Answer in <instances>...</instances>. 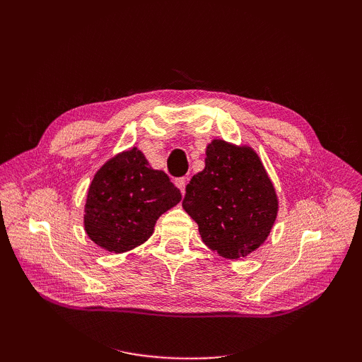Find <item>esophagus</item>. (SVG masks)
<instances>
[{"instance_id": "34e87169", "label": "esophagus", "mask_w": 362, "mask_h": 362, "mask_svg": "<svg viewBox=\"0 0 362 362\" xmlns=\"http://www.w3.org/2000/svg\"><path fill=\"white\" fill-rule=\"evenodd\" d=\"M175 184H177V187L181 190V193L184 194L185 193V185H187V178L185 177H181L178 178L177 181H175Z\"/></svg>"}]
</instances>
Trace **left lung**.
<instances>
[{
  "instance_id": "8db88e82",
  "label": "left lung",
  "mask_w": 362,
  "mask_h": 362,
  "mask_svg": "<svg viewBox=\"0 0 362 362\" xmlns=\"http://www.w3.org/2000/svg\"><path fill=\"white\" fill-rule=\"evenodd\" d=\"M182 208L198 223L208 247L237 259L264 243L278 199L254 151L213 140L206 146L205 169L185 187Z\"/></svg>"
}]
</instances>
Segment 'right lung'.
Here are the masks:
<instances>
[{
    "label": "right lung",
    "instance_id": "obj_1",
    "mask_svg": "<svg viewBox=\"0 0 362 362\" xmlns=\"http://www.w3.org/2000/svg\"><path fill=\"white\" fill-rule=\"evenodd\" d=\"M180 201L168 175L133 148L96 172L86 201V233L103 249L127 252L146 242L157 218Z\"/></svg>",
    "mask_w": 362,
    "mask_h": 362
}]
</instances>
